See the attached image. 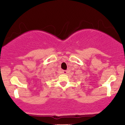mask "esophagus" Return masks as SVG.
Returning <instances> with one entry per match:
<instances>
[{"label":"esophagus","instance_id":"obj_1","mask_svg":"<svg viewBox=\"0 0 125 125\" xmlns=\"http://www.w3.org/2000/svg\"><path fill=\"white\" fill-rule=\"evenodd\" d=\"M67 73H68L67 71H62V73H63V74H67Z\"/></svg>","mask_w":125,"mask_h":125}]
</instances>
